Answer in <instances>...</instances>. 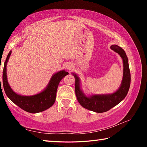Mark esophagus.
I'll return each instance as SVG.
<instances>
[{
    "instance_id": "34e87169",
    "label": "esophagus",
    "mask_w": 147,
    "mask_h": 147,
    "mask_svg": "<svg viewBox=\"0 0 147 147\" xmlns=\"http://www.w3.org/2000/svg\"><path fill=\"white\" fill-rule=\"evenodd\" d=\"M72 67H73V66H72L70 63H67V64L65 65V68L67 69V70H71Z\"/></svg>"
}]
</instances>
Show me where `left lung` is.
<instances>
[{"instance_id": "obj_1", "label": "left lung", "mask_w": 147, "mask_h": 147, "mask_svg": "<svg viewBox=\"0 0 147 147\" xmlns=\"http://www.w3.org/2000/svg\"><path fill=\"white\" fill-rule=\"evenodd\" d=\"M111 49L117 53L123 60V78L121 86L115 93L104 95H93L88 97L81 91L80 80L77 75L73 73L75 78V93L77 100L82 106L96 113H103L109 110L125 98L130 86V71L127 56L124 50L118 45L111 46Z\"/></svg>"}]
</instances>
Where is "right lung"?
Here are the masks:
<instances>
[{"label": "right lung", "instance_id": "obj_1", "mask_svg": "<svg viewBox=\"0 0 147 147\" xmlns=\"http://www.w3.org/2000/svg\"><path fill=\"white\" fill-rule=\"evenodd\" d=\"M11 53V51L9 53L4 62L2 74V84L4 91L8 97L19 108L27 112L32 113L41 112L51 107L55 102L56 91L59 83L60 82L61 79L69 73L65 71H61L54 74L47 88L40 93L33 96L19 95L12 90L7 80L6 65Z\"/></svg>", "mask_w": 147, "mask_h": 147}]
</instances>
